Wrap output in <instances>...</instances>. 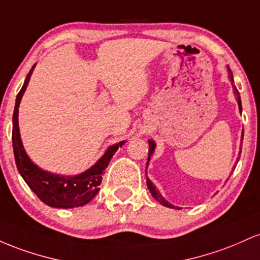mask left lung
I'll return each mask as SVG.
<instances>
[{
  "mask_svg": "<svg viewBox=\"0 0 260 260\" xmlns=\"http://www.w3.org/2000/svg\"><path fill=\"white\" fill-rule=\"evenodd\" d=\"M229 74H230V80H231V83H232V87H233V91H235V95L236 97H237V101H238V107H240V110H242V103H241V97H240V92H238V89L236 88V86H235V82H233V75H232V71L231 70L229 69ZM242 140H243V134H242ZM148 144H150V150H148V161H150V157H151V154L153 153V150H154V142L153 141H148ZM242 150V148H241ZM148 161H147V163H148ZM146 182H147V188H148V190H150V193L152 194V197L154 198V199H156L157 201H158L159 204H161V205H163V206H167V208H174L173 205H172V204H169L168 201H166L165 200V198L162 197L161 194H159V191L157 190V188L156 186L153 185V183L151 182L150 179H148L147 178V180H146Z\"/></svg>",
  "mask_w": 260,
  "mask_h": 260,
  "instance_id": "left-lung-1",
  "label": "left lung"
}]
</instances>
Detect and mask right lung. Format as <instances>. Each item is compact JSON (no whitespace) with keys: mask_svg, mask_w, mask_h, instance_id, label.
Listing matches in <instances>:
<instances>
[{"mask_svg":"<svg viewBox=\"0 0 260 260\" xmlns=\"http://www.w3.org/2000/svg\"><path fill=\"white\" fill-rule=\"evenodd\" d=\"M34 66L29 71L24 84L20 89L16 99V107L13 112V127H12V144L13 153L16 159L17 169L25 180L29 188L37 194V197L46 205L52 208L71 209L78 208L88 204L99 191V184L102 183V176L104 169L108 167L113 154L116 152L124 141L110 146L99 161L82 174L75 177H63L59 174H52L43 171L29 159L20 141L18 127V107L23 93L27 88L29 78L33 72Z\"/></svg>","mask_w":260,"mask_h":260,"instance_id":"1","label":"right lung"}]
</instances>
